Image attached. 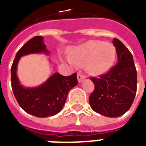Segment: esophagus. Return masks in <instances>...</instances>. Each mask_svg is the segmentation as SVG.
I'll use <instances>...</instances> for the list:
<instances>
[{
	"instance_id": "esophagus-1",
	"label": "esophagus",
	"mask_w": 146,
	"mask_h": 146,
	"mask_svg": "<svg viewBox=\"0 0 146 146\" xmlns=\"http://www.w3.org/2000/svg\"><path fill=\"white\" fill-rule=\"evenodd\" d=\"M77 79H78V82H80V83H81V82H82L85 79H86V77H85L84 76H82V74H78Z\"/></svg>"
}]
</instances>
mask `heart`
<instances>
[{
	"label": "heart",
	"mask_w": 146,
	"mask_h": 146,
	"mask_svg": "<svg viewBox=\"0 0 146 146\" xmlns=\"http://www.w3.org/2000/svg\"><path fill=\"white\" fill-rule=\"evenodd\" d=\"M115 58L116 48L111 43L90 40L73 48L66 60L71 66H85L89 74L98 76L112 67Z\"/></svg>",
	"instance_id": "1"
}]
</instances>
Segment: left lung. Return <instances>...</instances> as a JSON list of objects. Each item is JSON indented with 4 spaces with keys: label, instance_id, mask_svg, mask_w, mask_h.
I'll use <instances>...</instances> for the list:
<instances>
[{
    "label": "left lung",
    "instance_id": "8db88e82",
    "mask_svg": "<svg viewBox=\"0 0 146 146\" xmlns=\"http://www.w3.org/2000/svg\"><path fill=\"white\" fill-rule=\"evenodd\" d=\"M117 63L108 73L91 78L95 90L89 96L92 109L108 117H117L131 107L136 93L137 73L133 55L117 38H113Z\"/></svg>",
    "mask_w": 146,
    "mask_h": 146
}]
</instances>
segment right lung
I'll return each instance as SVG.
<instances>
[{"mask_svg": "<svg viewBox=\"0 0 146 146\" xmlns=\"http://www.w3.org/2000/svg\"><path fill=\"white\" fill-rule=\"evenodd\" d=\"M42 53L50 54L42 36L33 37L18 50L11 66V86L15 98L23 111L38 117H47L61 111L69 92L78 82L76 73L64 76L55 73L38 86H23L17 73L19 60L25 55Z\"/></svg>", "mask_w": 146, "mask_h": 146, "instance_id": "right-lung-1", "label": "right lung"}]
</instances>
